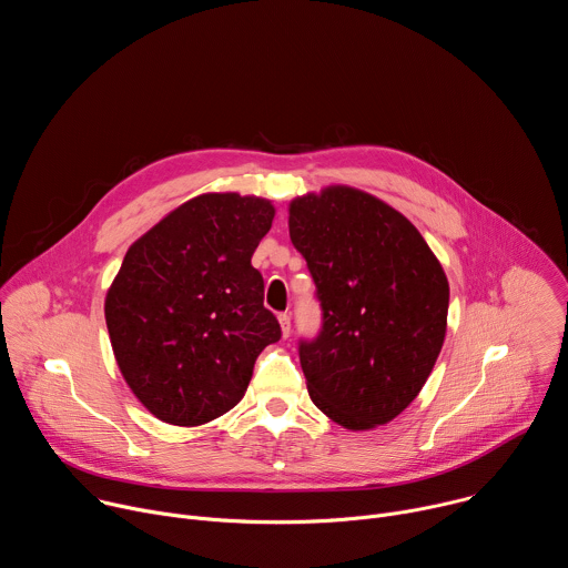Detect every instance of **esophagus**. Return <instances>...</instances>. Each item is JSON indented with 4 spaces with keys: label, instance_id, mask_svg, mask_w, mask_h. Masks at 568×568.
Segmentation results:
<instances>
[{
    "label": "esophagus",
    "instance_id": "esophagus-1",
    "mask_svg": "<svg viewBox=\"0 0 568 568\" xmlns=\"http://www.w3.org/2000/svg\"><path fill=\"white\" fill-rule=\"evenodd\" d=\"M278 323H281V331H283V337H290L292 333V318L287 312H281L278 314Z\"/></svg>",
    "mask_w": 568,
    "mask_h": 568
}]
</instances>
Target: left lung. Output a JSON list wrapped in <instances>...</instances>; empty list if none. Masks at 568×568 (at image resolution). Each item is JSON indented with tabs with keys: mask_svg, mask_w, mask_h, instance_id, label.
<instances>
[{
	"mask_svg": "<svg viewBox=\"0 0 568 568\" xmlns=\"http://www.w3.org/2000/svg\"><path fill=\"white\" fill-rule=\"evenodd\" d=\"M290 237L321 305L318 335L298 342L312 402L353 432L386 425L416 399L445 342L438 258L407 217L348 186L296 197Z\"/></svg>",
	"mask_w": 568,
	"mask_h": 568,
	"instance_id": "8db88e82",
	"label": "left lung"
}]
</instances>
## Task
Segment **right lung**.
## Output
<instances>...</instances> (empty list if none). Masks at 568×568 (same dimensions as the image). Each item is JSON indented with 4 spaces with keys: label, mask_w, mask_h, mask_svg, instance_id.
<instances>
[{
    "label": "right lung",
    "mask_w": 568,
    "mask_h": 568,
    "mask_svg": "<svg viewBox=\"0 0 568 568\" xmlns=\"http://www.w3.org/2000/svg\"><path fill=\"white\" fill-rule=\"evenodd\" d=\"M272 202L206 193L128 250L105 298L116 364L159 420L197 427L245 395L265 346L281 339L252 256Z\"/></svg>",
    "instance_id": "obj_1"
}]
</instances>
